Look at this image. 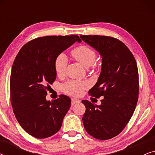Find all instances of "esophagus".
I'll return each mask as SVG.
<instances>
[{
    "label": "esophagus",
    "mask_w": 155,
    "mask_h": 155,
    "mask_svg": "<svg viewBox=\"0 0 155 155\" xmlns=\"http://www.w3.org/2000/svg\"><path fill=\"white\" fill-rule=\"evenodd\" d=\"M80 100L78 99H75V98H72L71 99V104L72 105H74L75 104H78V103H80Z\"/></svg>",
    "instance_id": "esophagus-1"
}]
</instances>
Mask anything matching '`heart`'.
I'll return each instance as SVG.
<instances>
[{
    "mask_svg": "<svg viewBox=\"0 0 155 155\" xmlns=\"http://www.w3.org/2000/svg\"><path fill=\"white\" fill-rule=\"evenodd\" d=\"M72 56L84 67L89 68L94 64L96 61V53L87 46H80L74 48L71 52ZM68 65L67 56L64 54H60L56 56L54 61V69L58 77L65 75ZM88 84L85 82L71 80L63 84V90L65 93L73 96H79Z\"/></svg>",
    "mask_w": 155,
    "mask_h": 155,
    "instance_id": "obj_1",
    "label": "heart"
}]
</instances>
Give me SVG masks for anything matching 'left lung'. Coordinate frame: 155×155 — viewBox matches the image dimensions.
I'll return each mask as SVG.
<instances>
[{
	"label": "left lung",
	"mask_w": 155,
	"mask_h": 155,
	"mask_svg": "<svg viewBox=\"0 0 155 155\" xmlns=\"http://www.w3.org/2000/svg\"><path fill=\"white\" fill-rule=\"evenodd\" d=\"M80 38L102 58L100 75L89 94L104 97L100 105L82 101L86 107L82 122L94 138L111 139L124 130L136 107L139 93L136 61L128 48L116 38L99 35Z\"/></svg>",
	"instance_id": "1"
}]
</instances>
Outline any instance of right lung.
<instances>
[{
  "mask_svg": "<svg viewBox=\"0 0 155 155\" xmlns=\"http://www.w3.org/2000/svg\"><path fill=\"white\" fill-rule=\"evenodd\" d=\"M75 41L78 35L46 36L25 44L15 59L10 75V101L21 127L36 138L56 134L71 107L69 97L61 94L56 100L46 96L56 78V56Z\"/></svg>",
  "mask_w": 155,
  "mask_h": 155,
  "instance_id": "1",
  "label": "right lung"
}]
</instances>
